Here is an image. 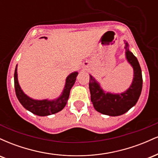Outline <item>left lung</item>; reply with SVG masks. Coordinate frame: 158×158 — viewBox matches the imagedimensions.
I'll return each mask as SVG.
<instances>
[{"label":"left lung","mask_w":158,"mask_h":158,"mask_svg":"<svg viewBox=\"0 0 158 158\" xmlns=\"http://www.w3.org/2000/svg\"><path fill=\"white\" fill-rule=\"evenodd\" d=\"M125 44L126 59L134 69L133 81L128 90L119 94H106L96 79L90 75V99L94 108L99 113L113 117L122 115L135 106L140 96L143 87L142 71L138 60L129 51L128 43Z\"/></svg>","instance_id":"8db88e82"}]
</instances>
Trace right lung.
<instances>
[{
    "instance_id": "add662e5",
    "label": "right lung",
    "mask_w": 158,
    "mask_h": 158,
    "mask_svg": "<svg viewBox=\"0 0 158 158\" xmlns=\"http://www.w3.org/2000/svg\"><path fill=\"white\" fill-rule=\"evenodd\" d=\"M44 39H47V38L44 37ZM77 75L78 72H74V73H70L67 77L64 90H63L62 94L58 99H54V100H48V99L35 100V99H32L28 96H27L21 90L19 81H18L17 65H16L15 73H14V84H15L16 96L23 108L30 110V112L35 115L44 117V116H48L58 113L66 106L69 95H70V89L75 83Z\"/></svg>"
}]
</instances>
